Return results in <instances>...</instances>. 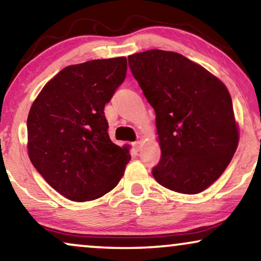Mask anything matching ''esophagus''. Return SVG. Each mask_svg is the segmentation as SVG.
<instances>
[{
    "mask_svg": "<svg viewBox=\"0 0 261 261\" xmlns=\"http://www.w3.org/2000/svg\"><path fill=\"white\" fill-rule=\"evenodd\" d=\"M133 147H134V149H135V150H140V149H141V147H142V142L141 141H136V142H135V143L133 144Z\"/></svg>",
    "mask_w": 261,
    "mask_h": 261,
    "instance_id": "1",
    "label": "esophagus"
}]
</instances>
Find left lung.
<instances>
[{"mask_svg": "<svg viewBox=\"0 0 261 261\" xmlns=\"http://www.w3.org/2000/svg\"><path fill=\"white\" fill-rule=\"evenodd\" d=\"M128 67L156 113L160 185L196 194L222 175L239 144L230 94L221 80L176 52L128 56Z\"/></svg>", "mask_w": 261, "mask_h": 261, "instance_id": "8db88e82", "label": "left lung"}]
</instances>
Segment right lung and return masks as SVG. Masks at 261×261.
<instances>
[{
  "mask_svg": "<svg viewBox=\"0 0 261 261\" xmlns=\"http://www.w3.org/2000/svg\"><path fill=\"white\" fill-rule=\"evenodd\" d=\"M125 57L69 65L50 80L27 118L29 156L58 193L74 201L102 197L131 156L109 136L103 107L126 76Z\"/></svg>",
  "mask_w": 261,
  "mask_h": 261,
  "instance_id": "add662e5",
  "label": "right lung"
}]
</instances>
